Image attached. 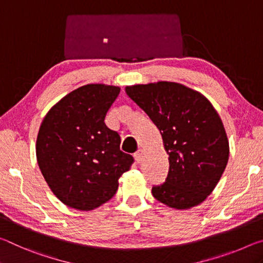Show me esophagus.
I'll use <instances>...</instances> for the list:
<instances>
[{"label":"esophagus","instance_id":"obj_1","mask_svg":"<svg viewBox=\"0 0 263 263\" xmlns=\"http://www.w3.org/2000/svg\"><path fill=\"white\" fill-rule=\"evenodd\" d=\"M134 157H135V161L137 163H140L142 160H143V150H139V152H136L134 154Z\"/></svg>","mask_w":263,"mask_h":263}]
</instances>
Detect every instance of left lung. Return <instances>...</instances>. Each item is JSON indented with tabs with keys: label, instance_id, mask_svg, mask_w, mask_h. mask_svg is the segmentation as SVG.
Listing matches in <instances>:
<instances>
[{
	"label": "left lung",
	"instance_id": "left-lung-1",
	"mask_svg": "<svg viewBox=\"0 0 263 263\" xmlns=\"http://www.w3.org/2000/svg\"><path fill=\"white\" fill-rule=\"evenodd\" d=\"M126 93L160 129L169 155L167 177L153 186V196L176 210L203 203L220 180L230 155L225 128L212 103L170 81L127 86Z\"/></svg>",
	"mask_w": 263,
	"mask_h": 263
}]
</instances>
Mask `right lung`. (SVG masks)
I'll use <instances>...</instances> for the list:
<instances>
[{
	"mask_svg": "<svg viewBox=\"0 0 263 263\" xmlns=\"http://www.w3.org/2000/svg\"><path fill=\"white\" fill-rule=\"evenodd\" d=\"M118 86L88 84L59 100L45 115L36 142L43 177L53 195L79 211L113 197L134 158L120 150V135L105 123Z\"/></svg>",
	"mask_w": 263,
	"mask_h": 263,
	"instance_id": "1",
	"label": "right lung"
}]
</instances>
